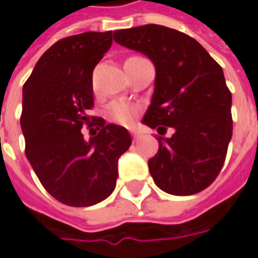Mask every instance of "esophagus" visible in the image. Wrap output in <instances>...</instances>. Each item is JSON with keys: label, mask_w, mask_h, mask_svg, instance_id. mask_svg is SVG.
<instances>
[{"label": "esophagus", "mask_w": 258, "mask_h": 258, "mask_svg": "<svg viewBox=\"0 0 258 258\" xmlns=\"http://www.w3.org/2000/svg\"><path fill=\"white\" fill-rule=\"evenodd\" d=\"M131 134H132V136H134V141H138L142 135H141V132H138V131H131Z\"/></svg>", "instance_id": "esophagus-1"}]
</instances>
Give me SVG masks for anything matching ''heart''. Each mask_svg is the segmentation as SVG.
Listing matches in <instances>:
<instances>
[{"instance_id":"heart-1","label":"heart","mask_w":258,"mask_h":258,"mask_svg":"<svg viewBox=\"0 0 258 258\" xmlns=\"http://www.w3.org/2000/svg\"><path fill=\"white\" fill-rule=\"evenodd\" d=\"M136 114H138V107L124 100H113L107 104L104 110V116L107 120L123 126L132 123Z\"/></svg>"}]
</instances>
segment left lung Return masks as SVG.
Listing matches in <instances>:
<instances>
[{"instance_id":"8db88e82","label":"left lung","mask_w":258,"mask_h":258,"mask_svg":"<svg viewBox=\"0 0 258 258\" xmlns=\"http://www.w3.org/2000/svg\"><path fill=\"white\" fill-rule=\"evenodd\" d=\"M114 41L148 55L156 79L145 124L159 149L148 161L155 183L172 195L201 192L223 168L233 136L231 92L221 66L192 37L164 25L116 30Z\"/></svg>"}]
</instances>
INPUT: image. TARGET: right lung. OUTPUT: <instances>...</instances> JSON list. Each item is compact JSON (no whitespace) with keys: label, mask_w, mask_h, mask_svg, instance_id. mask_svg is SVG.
I'll return each mask as SVG.
<instances>
[{"label":"right lung","mask_w":258,"mask_h":258,"mask_svg":"<svg viewBox=\"0 0 258 258\" xmlns=\"http://www.w3.org/2000/svg\"><path fill=\"white\" fill-rule=\"evenodd\" d=\"M112 41V31L61 38L23 86L25 156L45 191L70 207L94 205L113 192L117 161L132 144L124 127L89 114L93 69ZM85 124L90 141L81 132Z\"/></svg>","instance_id":"add662e5"}]
</instances>
